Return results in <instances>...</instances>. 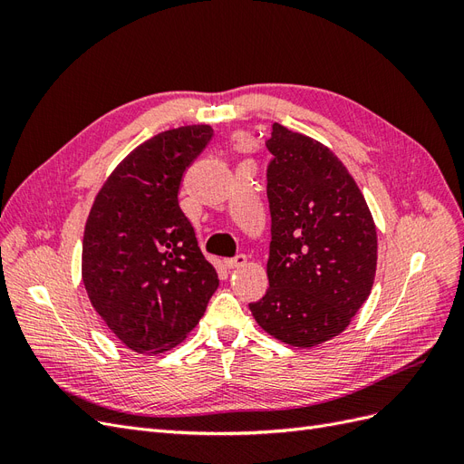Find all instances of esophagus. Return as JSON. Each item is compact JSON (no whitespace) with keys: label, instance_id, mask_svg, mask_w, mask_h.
<instances>
[{"label":"esophagus","instance_id":"esophagus-1","mask_svg":"<svg viewBox=\"0 0 464 464\" xmlns=\"http://www.w3.org/2000/svg\"><path fill=\"white\" fill-rule=\"evenodd\" d=\"M246 261H247V257L244 254H237L236 257L224 261V265H227V269H237V266H244Z\"/></svg>","mask_w":464,"mask_h":464}]
</instances>
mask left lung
<instances>
[{
  "label": "left lung",
  "instance_id": "left-lung-1",
  "mask_svg": "<svg viewBox=\"0 0 464 464\" xmlns=\"http://www.w3.org/2000/svg\"><path fill=\"white\" fill-rule=\"evenodd\" d=\"M265 145L273 154L269 288L249 310L275 339L312 348L343 333L368 300L375 224L354 178L325 145L280 123Z\"/></svg>",
  "mask_w": 464,
  "mask_h": 464
}]
</instances>
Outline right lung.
Segmentation results:
<instances>
[{
  "mask_svg": "<svg viewBox=\"0 0 464 464\" xmlns=\"http://www.w3.org/2000/svg\"><path fill=\"white\" fill-rule=\"evenodd\" d=\"M210 137V125L150 137L110 174L87 218L82 285L135 353L159 354L184 341L218 288L178 201L184 172Z\"/></svg>",
  "mask_w": 464,
  "mask_h": 464,
  "instance_id": "obj_1",
  "label": "right lung"
}]
</instances>
